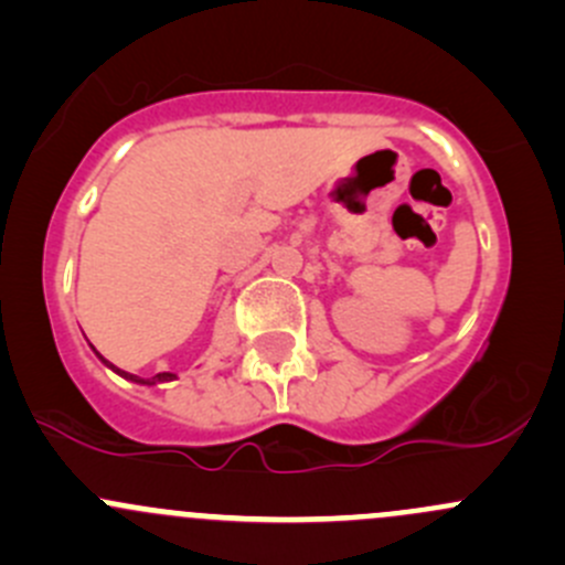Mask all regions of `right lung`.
I'll use <instances>...</instances> for the list:
<instances>
[{
    "label": "right lung",
    "instance_id": "obj_1",
    "mask_svg": "<svg viewBox=\"0 0 565 565\" xmlns=\"http://www.w3.org/2000/svg\"><path fill=\"white\" fill-rule=\"evenodd\" d=\"M108 363V361H106ZM114 372H119L117 366H111ZM122 374L125 380H134V383H141V385H152V383H163V380H174V374H169V372H163V374H156V377L152 380H145V377H136V374H128V372H119Z\"/></svg>",
    "mask_w": 565,
    "mask_h": 565
}]
</instances>
